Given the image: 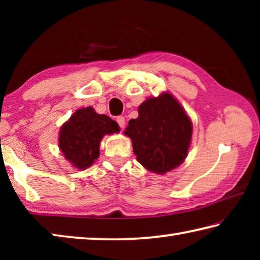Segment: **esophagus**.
<instances>
[{
	"instance_id": "obj_1",
	"label": "esophagus",
	"mask_w": 260,
	"mask_h": 260,
	"mask_svg": "<svg viewBox=\"0 0 260 260\" xmlns=\"http://www.w3.org/2000/svg\"><path fill=\"white\" fill-rule=\"evenodd\" d=\"M117 122H118V125H119V127L120 128L122 129L125 127V125H126V120H125V117H122V116H119V117H117Z\"/></svg>"
}]
</instances>
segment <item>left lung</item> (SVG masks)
I'll list each match as a JSON object with an SVG mask.
<instances>
[{"label":"left lung","mask_w":260,"mask_h":260,"mask_svg":"<svg viewBox=\"0 0 260 260\" xmlns=\"http://www.w3.org/2000/svg\"><path fill=\"white\" fill-rule=\"evenodd\" d=\"M124 133L132 140L136 159L148 171L165 174L186 159L192 124L172 95L164 93L139 107Z\"/></svg>","instance_id":"obj_1"}]
</instances>
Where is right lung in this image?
<instances>
[{
	"instance_id": "1",
	"label": "right lung",
	"mask_w": 260,
	"mask_h": 260,
	"mask_svg": "<svg viewBox=\"0 0 260 260\" xmlns=\"http://www.w3.org/2000/svg\"><path fill=\"white\" fill-rule=\"evenodd\" d=\"M119 132V126L91 107L74 112L59 132V149L65 158L79 170H85L98 159L100 143L105 134Z\"/></svg>"
}]
</instances>
